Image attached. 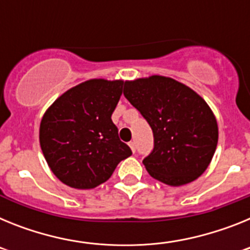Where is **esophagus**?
Returning a JSON list of instances; mask_svg holds the SVG:
<instances>
[{
    "label": "esophagus",
    "mask_w": 250,
    "mask_h": 250,
    "mask_svg": "<svg viewBox=\"0 0 250 250\" xmlns=\"http://www.w3.org/2000/svg\"><path fill=\"white\" fill-rule=\"evenodd\" d=\"M129 146H130V149H131L132 152H135V151H136L135 143H134V141H130V143H129Z\"/></svg>",
    "instance_id": "obj_1"
}]
</instances>
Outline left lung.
<instances>
[{
    "label": "left lung",
    "instance_id": "left-lung-1",
    "mask_svg": "<svg viewBox=\"0 0 250 250\" xmlns=\"http://www.w3.org/2000/svg\"><path fill=\"white\" fill-rule=\"evenodd\" d=\"M124 96L152 130L154 149L143 160L147 173L171 187L199 178L218 144V124L208 104L184 83L159 75L126 81Z\"/></svg>",
    "mask_w": 250,
    "mask_h": 250
}]
</instances>
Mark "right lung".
I'll list each match as a JSON object with an SVG mask.
<instances>
[{
    "instance_id": "add662e5",
    "label": "right lung",
    "mask_w": 250,
    "mask_h": 250,
    "mask_svg": "<svg viewBox=\"0 0 250 250\" xmlns=\"http://www.w3.org/2000/svg\"><path fill=\"white\" fill-rule=\"evenodd\" d=\"M124 81L94 79L67 90L43 115L40 145L52 173L68 187L92 189L131 155L111 115Z\"/></svg>"
}]
</instances>
